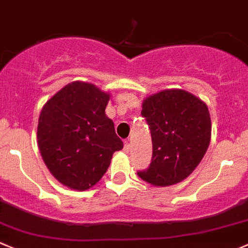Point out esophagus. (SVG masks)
Wrapping results in <instances>:
<instances>
[{
	"instance_id": "obj_1",
	"label": "esophagus",
	"mask_w": 248,
	"mask_h": 248,
	"mask_svg": "<svg viewBox=\"0 0 248 248\" xmlns=\"http://www.w3.org/2000/svg\"><path fill=\"white\" fill-rule=\"evenodd\" d=\"M124 150H126L127 153L131 150V144H129V139H126V140H124Z\"/></svg>"
}]
</instances>
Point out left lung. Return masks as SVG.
I'll return each instance as SVG.
<instances>
[{
	"instance_id": "left-lung-1",
	"label": "left lung",
	"mask_w": 248,
	"mask_h": 248,
	"mask_svg": "<svg viewBox=\"0 0 248 248\" xmlns=\"http://www.w3.org/2000/svg\"><path fill=\"white\" fill-rule=\"evenodd\" d=\"M141 108L151 132L153 157L138 175L154 186L182 182L198 167L210 145L207 105L184 90H165L144 99Z\"/></svg>"
}]
</instances>
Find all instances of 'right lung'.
Segmentation results:
<instances>
[{
    "label": "right lung",
    "mask_w": 248,
    "mask_h": 248,
    "mask_svg": "<svg viewBox=\"0 0 248 248\" xmlns=\"http://www.w3.org/2000/svg\"><path fill=\"white\" fill-rule=\"evenodd\" d=\"M109 93L75 81L55 93L41 110L37 144L55 179L74 190L97 184L124 148L114 122L105 115Z\"/></svg>",
    "instance_id": "right-lung-1"
}]
</instances>
